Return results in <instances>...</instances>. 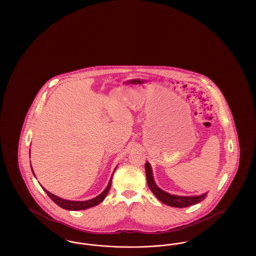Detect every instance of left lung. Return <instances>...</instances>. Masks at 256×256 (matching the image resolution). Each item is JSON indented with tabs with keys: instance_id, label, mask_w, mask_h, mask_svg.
<instances>
[{
	"instance_id": "left-lung-1",
	"label": "left lung",
	"mask_w": 256,
	"mask_h": 256,
	"mask_svg": "<svg viewBox=\"0 0 256 256\" xmlns=\"http://www.w3.org/2000/svg\"><path fill=\"white\" fill-rule=\"evenodd\" d=\"M145 169H146V182H148L150 189L152 190L154 195L156 196L160 202H162L163 204H165L167 206L180 207V208L190 206H194L196 204L202 202L206 196L207 193H204L200 196H191L170 195L169 193L160 189L158 186L156 184L154 180V176H152V167L148 162H146L145 164Z\"/></svg>"
}]
</instances>
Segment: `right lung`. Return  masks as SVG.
Wrapping results in <instances>:
<instances>
[{"mask_svg":"<svg viewBox=\"0 0 256 256\" xmlns=\"http://www.w3.org/2000/svg\"><path fill=\"white\" fill-rule=\"evenodd\" d=\"M116 168H117V167H116ZM116 168H115V170H116ZM115 170H114V172H115ZM32 172H34L32 168ZM34 176H36V174H34ZM112 176H113V174H112ZM112 176H111V178H110V182L108 184L106 188L102 191V193H100V195L97 196L96 198H92V200H84V202H74V200H63V198H61L58 196L54 195V194L50 193L46 189H44L43 187H42V188H43L44 191L47 193V195L49 196L50 198V200H52L54 202H56L58 206H60L61 208H64V209H66V210H74V211H76V210H84V209L90 208V207L96 206L100 202H102L106 198V196L108 191H110V186H111Z\"/></svg>","mask_w":256,"mask_h":256,"instance_id":"add662e5","label":"right lung"}]
</instances>
